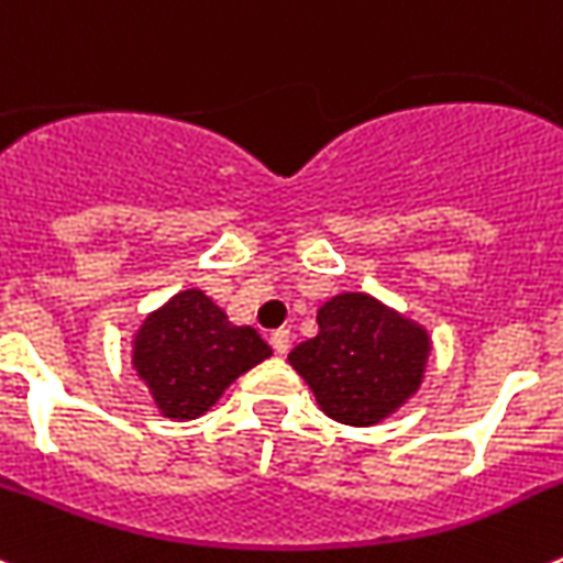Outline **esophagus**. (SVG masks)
<instances>
[{
  "label": "esophagus",
  "instance_id": "34e87169",
  "mask_svg": "<svg viewBox=\"0 0 563 563\" xmlns=\"http://www.w3.org/2000/svg\"><path fill=\"white\" fill-rule=\"evenodd\" d=\"M269 342L272 347H275V353L286 356L288 347H291V331H288V328H277V331L269 336Z\"/></svg>",
  "mask_w": 563,
  "mask_h": 563
}]
</instances>
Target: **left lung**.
<instances>
[{
    "instance_id": "obj_1",
    "label": "left lung",
    "mask_w": 563,
    "mask_h": 563,
    "mask_svg": "<svg viewBox=\"0 0 563 563\" xmlns=\"http://www.w3.org/2000/svg\"><path fill=\"white\" fill-rule=\"evenodd\" d=\"M319 333L288 353L319 409L347 427H376L418 393L432 339L427 328L364 291L331 297Z\"/></svg>"
}]
</instances>
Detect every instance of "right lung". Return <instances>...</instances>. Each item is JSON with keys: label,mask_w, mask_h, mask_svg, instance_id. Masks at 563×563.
<instances>
[{"label": "right lung", "mask_w": 563, "mask_h": 563, "mask_svg": "<svg viewBox=\"0 0 563 563\" xmlns=\"http://www.w3.org/2000/svg\"><path fill=\"white\" fill-rule=\"evenodd\" d=\"M269 356L261 333L232 325L201 288L174 294L131 339V367L170 420L205 415L238 376Z\"/></svg>", "instance_id": "right-lung-1"}]
</instances>
